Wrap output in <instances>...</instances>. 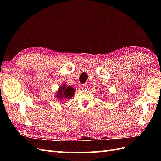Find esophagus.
<instances>
[{
    "label": "esophagus",
    "instance_id": "obj_1",
    "mask_svg": "<svg viewBox=\"0 0 161 161\" xmlns=\"http://www.w3.org/2000/svg\"><path fill=\"white\" fill-rule=\"evenodd\" d=\"M87 87H88V86H87V85H80V89H87Z\"/></svg>",
    "mask_w": 161,
    "mask_h": 161
}]
</instances>
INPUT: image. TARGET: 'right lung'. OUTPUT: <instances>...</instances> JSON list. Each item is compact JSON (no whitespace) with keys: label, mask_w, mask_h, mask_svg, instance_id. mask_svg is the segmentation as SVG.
Listing matches in <instances>:
<instances>
[{"label":"right lung","mask_w":161,"mask_h":161,"mask_svg":"<svg viewBox=\"0 0 161 161\" xmlns=\"http://www.w3.org/2000/svg\"><path fill=\"white\" fill-rule=\"evenodd\" d=\"M75 90L72 86H66V85H63L59 87V89L57 91V93L55 96L56 98L59 101H63L66 99H71V97L74 96Z\"/></svg>","instance_id":"obj_1"}]
</instances>
